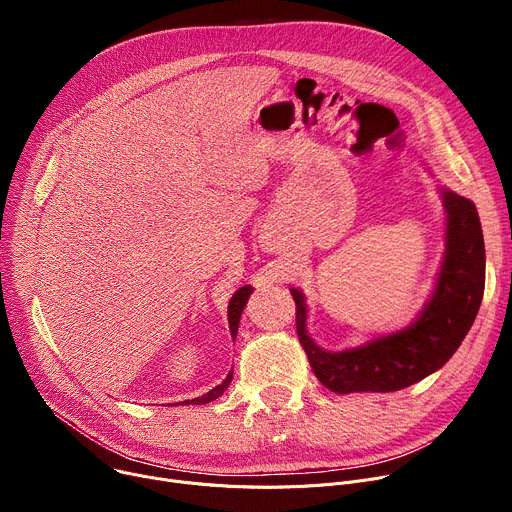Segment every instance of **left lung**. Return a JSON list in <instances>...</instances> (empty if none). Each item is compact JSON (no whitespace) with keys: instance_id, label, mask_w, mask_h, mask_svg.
<instances>
[{"instance_id":"left-lung-1","label":"left lung","mask_w":512,"mask_h":512,"mask_svg":"<svg viewBox=\"0 0 512 512\" xmlns=\"http://www.w3.org/2000/svg\"><path fill=\"white\" fill-rule=\"evenodd\" d=\"M448 212L446 257L419 320L352 350L326 352L306 332V304L298 289L296 330L318 381L334 393H389L419 383L450 360L476 320L484 294V239L476 206L442 190Z\"/></svg>"}]
</instances>
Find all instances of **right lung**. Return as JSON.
I'll use <instances>...</instances> for the list:
<instances>
[{
  "label": "right lung",
  "mask_w": 512,
  "mask_h": 512,
  "mask_svg": "<svg viewBox=\"0 0 512 512\" xmlns=\"http://www.w3.org/2000/svg\"><path fill=\"white\" fill-rule=\"evenodd\" d=\"M251 291H253V289H251L249 285H245V287L237 289L235 296L231 298V304H229V324H231V334H233V336L237 334L239 318H241L243 308L247 306V300H249V296H251ZM231 381H233V371H229L227 379H225L221 385L214 387L212 391H208V393L202 395V397H196V399H192V401H182V405H202V403H210V401H214L216 397H221V395L225 393V389L231 385ZM176 405H180V403H176Z\"/></svg>",
  "instance_id": "1"
}]
</instances>
